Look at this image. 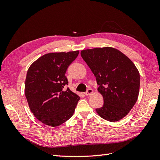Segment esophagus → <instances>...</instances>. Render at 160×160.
I'll use <instances>...</instances> for the list:
<instances>
[{
    "label": "esophagus",
    "instance_id": "1",
    "mask_svg": "<svg viewBox=\"0 0 160 160\" xmlns=\"http://www.w3.org/2000/svg\"><path fill=\"white\" fill-rule=\"evenodd\" d=\"M93 93V90L92 89H88V90H87V91L85 93V95L88 96V95H91V94Z\"/></svg>",
    "mask_w": 160,
    "mask_h": 160
}]
</instances>
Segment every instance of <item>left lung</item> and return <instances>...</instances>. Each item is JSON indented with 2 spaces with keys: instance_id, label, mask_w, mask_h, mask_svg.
Returning <instances> with one entry per match:
<instances>
[{
  "instance_id": "obj_1",
  "label": "left lung",
  "mask_w": 160,
  "mask_h": 160,
  "mask_svg": "<svg viewBox=\"0 0 160 160\" xmlns=\"http://www.w3.org/2000/svg\"><path fill=\"white\" fill-rule=\"evenodd\" d=\"M81 55L96 77L103 105L98 114L115 122L126 116L136 103L140 76L133 62L120 51L106 47L85 49Z\"/></svg>"
}]
</instances>
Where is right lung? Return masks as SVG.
Listing matches in <instances>:
<instances>
[{
  "label": "right lung",
  "mask_w": 160,
  "mask_h": 160,
  "mask_svg": "<svg viewBox=\"0 0 160 160\" xmlns=\"http://www.w3.org/2000/svg\"><path fill=\"white\" fill-rule=\"evenodd\" d=\"M79 51L50 52L28 69L25 93L31 112L42 123L57 127L72 117L80 98L69 88L65 72Z\"/></svg>",
  "instance_id": "add662e5"
}]
</instances>
